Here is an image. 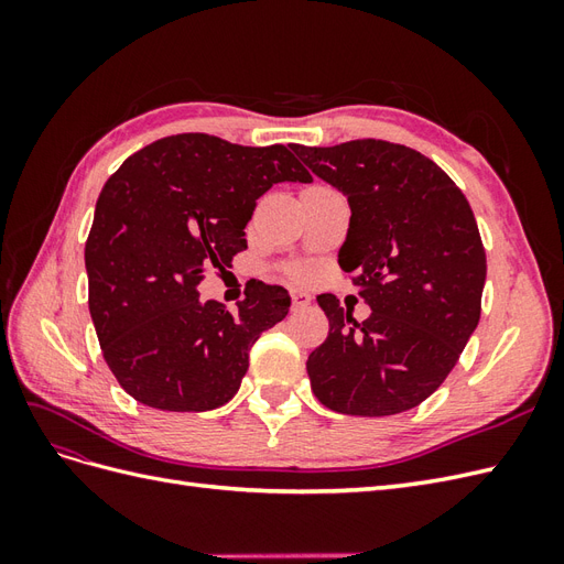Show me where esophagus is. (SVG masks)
<instances>
[{
  "label": "esophagus",
  "mask_w": 564,
  "mask_h": 564,
  "mask_svg": "<svg viewBox=\"0 0 564 564\" xmlns=\"http://www.w3.org/2000/svg\"><path fill=\"white\" fill-rule=\"evenodd\" d=\"M305 305H311V296L305 292H292V308L299 311L305 308Z\"/></svg>",
  "instance_id": "esophagus-1"
}]
</instances>
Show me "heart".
Instances as JSON below:
<instances>
[{
	"label": "heart",
	"instance_id": "obj_1",
	"mask_svg": "<svg viewBox=\"0 0 564 564\" xmlns=\"http://www.w3.org/2000/svg\"><path fill=\"white\" fill-rule=\"evenodd\" d=\"M289 275H292L294 280H308L311 278V268L308 265H296V268H292L289 270Z\"/></svg>",
	"mask_w": 564,
	"mask_h": 564
}]
</instances>
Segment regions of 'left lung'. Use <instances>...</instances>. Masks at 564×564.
<instances>
[{"mask_svg": "<svg viewBox=\"0 0 564 564\" xmlns=\"http://www.w3.org/2000/svg\"><path fill=\"white\" fill-rule=\"evenodd\" d=\"M292 148L348 197L338 265L371 308L355 322L334 294L317 296L329 336L305 362L311 388L338 414L406 412L449 377L480 322L487 256L470 204L433 160L400 143Z\"/></svg>", "mask_w": 564, "mask_h": 564, "instance_id": "obj_1", "label": "left lung"}]
</instances>
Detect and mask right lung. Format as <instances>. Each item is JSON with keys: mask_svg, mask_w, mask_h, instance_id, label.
Returning <instances> with one entry per match:
<instances>
[{"mask_svg": "<svg viewBox=\"0 0 564 564\" xmlns=\"http://www.w3.org/2000/svg\"><path fill=\"white\" fill-rule=\"evenodd\" d=\"M282 181H313L289 148H245L209 133L166 135L108 178L84 263L100 350L133 400L207 412L240 390L251 346L286 317L292 299L259 282L230 315L202 303L197 286L247 249L256 199Z\"/></svg>", "mask_w": 564, "mask_h": 564, "instance_id": "right-lung-1", "label": "right lung"}]
</instances>
